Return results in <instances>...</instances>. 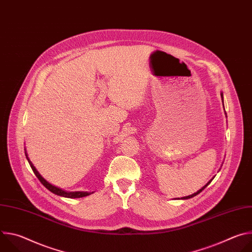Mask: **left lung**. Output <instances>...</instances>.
<instances>
[{
  "label": "left lung",
  "instance_id": "1",
  "mask_svg": "<svg viewBox=\"0 0 252 252\" xmlns=\"http://www.w3.org/2000/svg\"><path fill=\"white\" fill-rule=\"evenodd\" d=\"M220 96H221V99H222V102H223V94H222V93H220ZM223 107H224V104H223ZM225 116H226V113H225ZM226 118H227V117H226ZM213 178H214V176H213V177L210 179V181H209V182H208V183H207V184H206V185H205L203 188H201L199 190H197L196 192H194V193H192V194H190V195H188V196L182 197V199H189V198H191V197H193V196L197 195L198 193H200V192H201V191H202V190H203V189H205V188H206V187H207V186H208V185L211 183V181H212Z\"/></svg>",
  "mask_w": 252,
  "mask_h": 252
}]
</instances>
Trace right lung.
I'll use <instances>...</instances> for the list:
<instances>
[{
	"label": "right lung",
	"mask_w": 252,
	"mask_h": 252,
	"mask_svg": "<svg viewBox=\"0 0 252 252\" xmlns=\"http://www.w3.org/2000/svg\"><path fill=\"white\" fill-rule=\"evenodd\" d=\"M25 155H26V158H27V159H28V161H29V163H30V165H31V167H32V171H33V173L35 174V176H37V177L39 178V181L43 184V186H45L51 192H53V193H55V194H57V195H60V196L67 197V198H80V197L88 196V195L94 193V192H88V191H65V190H63V189H60V188H57V187L53 186L52 184L48 183V182L46 181V179L40 174V172L37 170V168H35V167L33 166L32 162L30 160V158H29V157H28V154H27L26 149H25Z\"/></svg>",
	"instance_id": "1"
}]
</instances>
